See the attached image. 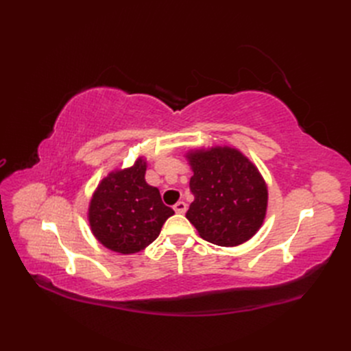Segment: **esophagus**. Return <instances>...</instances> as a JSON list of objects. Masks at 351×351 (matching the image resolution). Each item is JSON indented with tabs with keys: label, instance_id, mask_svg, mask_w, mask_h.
<instances>
[{
	"label": "esophagus",
	"instance_id": "esophagus-1",
	"mask_svg": "<svg viewBox=\"0 0 351 351\" xmlns=\"http://www.w3.org/2000/svg\"><path fill=\"white\" fill-rule=\"evenodd\" d=\"M174 210L177 212V214H184V212L187 210V205L184 204V202H177V204L174 205Z\"/></svg>",
	"mask_w": 351,
	"mask_h": 351
}]
</instances>
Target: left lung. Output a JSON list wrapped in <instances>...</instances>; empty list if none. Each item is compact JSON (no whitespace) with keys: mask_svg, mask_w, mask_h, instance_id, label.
Listing matches in <instances>:
<instances>
[{"mask_svg":"<svg viewBox=\"0 0 351 351\" xmlns=\"http://www.w3.org/2000/svg\"><path fill=\"white\" fill-rule=\"evenodd\" d=\"M195 200L186 218L199 236L224 247L250 240L262 227L268 186L258 167L236 147L212 146L186 154Z\"/></svg>","mask_w":351,"mask_h":351,"instance_id":"obj_1","label":"left lung"}]
</instances>
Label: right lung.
<instances>
[{
    "label": "right lung",
    "instance_id": "obj_1",
    "mask_svg": "<svg viewBox=\"0 0 351 351\" xmlns=\"http://www.w3.org/2000/svg\"><path fill=\"white\" fill-rule=\"evenodd\" d=\"M146 159L114 169L101 180L89 202L92 234L102 246L132 254L146 249L161 232L174 210L162 204L159 190L146 183Z\"/></svg>",
    "mask_w": 351,
    "mask_h": 351
}]
</instances>
